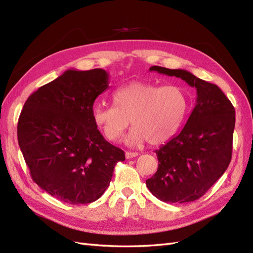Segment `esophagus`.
I'll return each instance as SVG.
<instances>
[{
	"label": "esophagus",
	"mask_w": 253,
	"mask_h": 253,
	"mask_svg": "<svg viewBox=\"0 0 253 253\" xmlns=\"http://www.w3.org/2000/svg\"><path fill=\"white\" fill-rule=\"evenodd\" d=\"M138 153L137 152H131V151H126V159H132V158H135L137 157Z\"/></svg>",
	"instance_id": "obj_1"
}]
</instances>
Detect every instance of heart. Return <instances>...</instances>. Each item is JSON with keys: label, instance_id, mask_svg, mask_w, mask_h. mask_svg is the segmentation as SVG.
Instances as JSON below:
<instances>
[{"label": "heart", "instance_id": "heart-1", "mask_svg": "<svg viewBox=\"0 0 253 253\" xmlns=\"http://www.w3.org/2000/svg\"><path fill=\"white\" fill-rule=\"evenodd\" d=\"M114 105L96 103L92 118L109 140L118 139L131 121L133 128L126 144L134 146L148 140L159 145L169 140L181 126L187 114L188 97L178 85H158L132 82L113 94Z\"/></svg>", "mask_w": 253, "mask_h": 253}]
</instances>
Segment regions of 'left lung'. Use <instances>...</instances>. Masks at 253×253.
I'll return each mask as SVG.
<instances>
[{"mask_svg":"<svg viewBox=\"0 0 253 253\" xmlns=\"http://www.w3.org/2000/svg\"><path fill=\"white\" fill-rule=\"evenodd\" d=\"M196 89V103L181 131L156 150L157 173L146 186L165 203L193 202L224 174L232 158L235 109L221 89L186 70L151 66Z\"/></svg>","mask_w":253,"mask_h":253,"instance_id":"obj_1","label":"left lung"}]
</instances>
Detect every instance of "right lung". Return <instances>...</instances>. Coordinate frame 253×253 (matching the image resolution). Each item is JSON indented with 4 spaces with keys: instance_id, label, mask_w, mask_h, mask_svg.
Instances as JSON below:
<instances>
[{
    "instance_id": "right-lung-1",
    "label": "right lung",
    "mask_w": 253,
    "mask_h": 253,
    "mask_svg": "<svg viewBox=\"0 0 253 253\" xmlns=\"http://www.w3.org/2000/svg\"><path fill=\"white\" fill-rule=\"evenodd\" d=\"M109 87L102 69L67 70L24 103L18 143L32 179L67 204L100 199L123 150L109 144L92 118L95 98Z\"/></svg>"
}]
</instances>
